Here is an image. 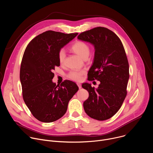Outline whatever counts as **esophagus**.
I'll return each instance as SVG.
<instances>
[{
	"mask_svg": "<svg viewBox=\"0 0 153 153\" xmlns=\"http://www.w3.org/2000/svg\"><path fill=\"white\" fill-rule=\"evenodd\" d=\"M77 86H79V89H80V88H82V85H81V84H80V83H77Z\"/></svg>",
	"mask_w": 153,
	"mask_h": 153,
	"instance_id": "obj_1",
	"label": "esophagus"
}]
</instances>
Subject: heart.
I'll return each instance as SVG.
<instances>
[{
  "mask_svg": "<svg viewBox=\"0 0 153 153\" xmlns=\"http://www.w3.org/2000/svg\"><path fill=\"white\" fill-rule=\"evenodd\" d=\"M71 49L78 56L81 57L82 59H85L88 58L90 53V48L89 45L86 43L78 40L75 42L71 47ZM65 53L64 50H61L58 53V59L60 63H63L65 59ZM85 74L84 71H71L68 74V77L74 81H80L82 78V76Z\"/></svg>",
  "mask_w": 153,
  "mask_h": 153,
  "instance_id": "obj_1",
  "label": "heart"
}]
</instances>
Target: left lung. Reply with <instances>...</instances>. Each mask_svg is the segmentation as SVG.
I'll return each instance as SVG.
<instances>
[{
	"mask_svg": "<svg viewBox=\"0 0 153 153\" xmlns=\"http://www.w3.org/2000/svg\"><path fill=\"white\" fill-rule=\"evenodd\" d=\"M77 38L94 47V62L88 79L100 82L96 89L88 83L82 85L89 93L83 108L93 119L107 120L119 111L127 94L129 64L124 47L114 32L101 27L84 31Z\"/></svg>",
	"mask_w": 153,
	"mask_h": 153,
	"instance_id": "left-lung-1",
	"label": "left lung"
}]
</instances>
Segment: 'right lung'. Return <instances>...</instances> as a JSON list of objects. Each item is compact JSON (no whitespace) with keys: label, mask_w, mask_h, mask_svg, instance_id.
Listing matches in <instances>:
<instances>
[{"label":"right lung","mask_w":153,"mask_h":153,"mask_svg":"<svg viewBox=\"0 0 153 153\" xmlns=\"http://www.w3.org/2000/svg\"><path fill=\"white\" fill-rule=\"evenodd\" d=\"M77 34L47 31L34 37L25 50L20 70L23 99L40 122L50 123L61 118L79 90L70 80H65L60 86L52 81L53 70L60 66L59 51Z\"/></svg>","instance_id":"1"}]
</instances>
